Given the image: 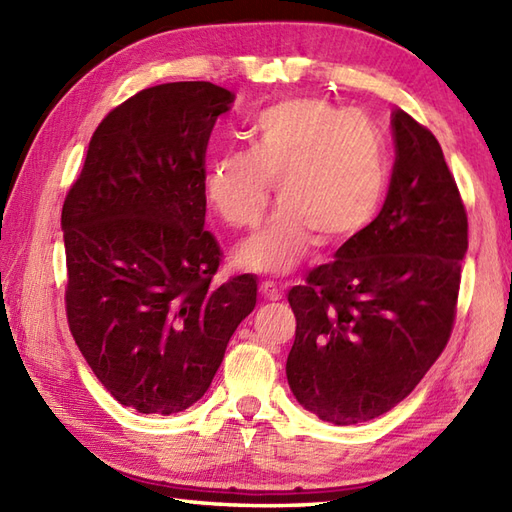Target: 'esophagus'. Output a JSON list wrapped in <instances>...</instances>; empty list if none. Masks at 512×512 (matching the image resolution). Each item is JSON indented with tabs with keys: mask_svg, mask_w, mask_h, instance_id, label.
Masks as SVG:
<instances>
[{
	"mask_svg": "<svg viewBox=\"0 0 512 512\" xmlns=\"http://www.w3.org/2000/svg\"><path fill=\"white\" fill-rule=\"evenodd\" d=\"M259 292H262V297L266 301H279L284 297V292H281L275 281H262V284H259Z\"/></svg>",
	"mask_w": 512,
	"mask_h": 512,
	"instance_id": "esophagus-1",
	"label": "esophagus"
}]
</instances>
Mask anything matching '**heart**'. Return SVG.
I'll use <instances>...</instances> for the list:
<instances>
[{
    "mask_svg": "<svg viewBox=\"0 0 512 512\" xmlns=\"http://www.w3.org/2000/svg\"><path fill=\"white\" fill-rule=\"evenodd\" d=\"M275 182V215L235 262L253 273L281 275L299 264L310 239L350 242L372 224L385 198L387 167L372 123L321 99H288L259 112L250 149L209 162L204 195L235 231H250L266 213Z\"/></svg>",
    "mask_w": 512,
    "mask_h": 512,
    "instance_id": "1",
    "label": "heart"
}]
</instances>
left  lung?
Segmentation results:
<instances>
[{"instance_id":"1","label":"left lung","mask_w":512,"mask_h":512,"mask_svg":"<svg viewBox=\"0 0 512 512\" xmlns=\"http://www.w3.org/2000/svg\"><path fill=\"white\" fill-rule=\"evenodd\" d=\"M396 162L376 220L288 292L297 317L286 376L314 416L358 424L405 400L447 347L469 220L442 147L391 112Z\"/></svg>"}]
</instances>
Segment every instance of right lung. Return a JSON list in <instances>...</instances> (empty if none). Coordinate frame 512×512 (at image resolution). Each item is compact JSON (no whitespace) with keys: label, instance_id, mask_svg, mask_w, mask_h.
I'll return each instance as SVG.
<instances>
[{"label":"right lung","instance_id":"1","mask_svg":"<svg viewBox=\"0 0 512 512\" xmlns=\"http://www.w3.org/2000/svg\"><path fill=\"white\" fill-rule=\"evenodd\" d=\"M235 94L209 81L140 90L92 134L65 195V314L103 387L138 413L204 396L237 325L257 303L250 275L213 284L204 231L206 147Z\"/></svg>","mask_w":512,"mask_h":512}]
</instances>
